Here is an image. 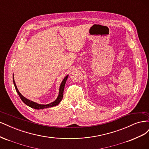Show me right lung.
Returning <instances> with one entry per match:
<instances>
[{
  "label": "right lung",
  "mask_w": 149,
  "mask_h": 149,
  "mask_svg": "<svg viewBox=\"0 0 149 149\" xmlns=\"http://www.w3.org/2000/svg\"><path fill=\"white\" fill-rule=\"evenodd\" d=\"M68 75H67L66 77L63 79V80L62 81V82L61 83L60 85V91H59V94H58V96L56 98V100L53 101L52 103H49L48 104H39L37 103V102H35L33 101H31L28 99L25 98L24 96H23L21 94V93L19 91V90H18L17 88V86L16 84L15 83V81H14V78H13V84L15 86V88L16 91L19 94L20 99L22 100V101H23L26 105L29 106V107H31V108H33V109H43L44 108H48V107H52L53 106H57L58 104H59L61 101L62 100L63 97V91H64V88H65V83L66 82V80L68 79Z\"/></svg>",
  "instance_id": "right-lung-1"
}]
</instances>
